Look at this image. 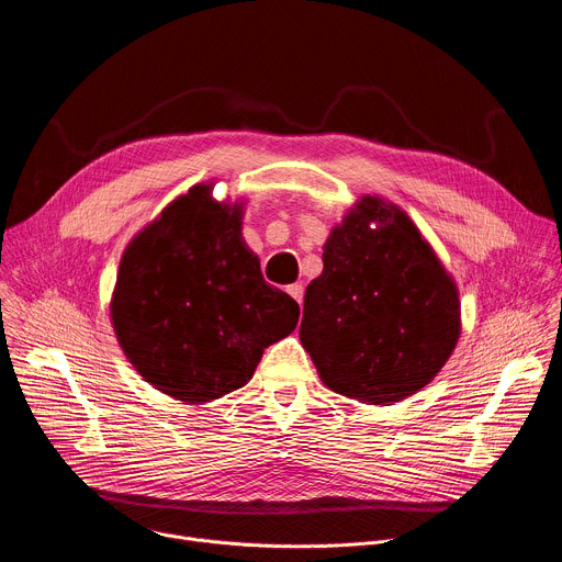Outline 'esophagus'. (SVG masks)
Here are the masks:
<instances>
[{
  "mask_svg": "<svg viewBox=\"0 0 562 562\" xmlns=\"http://www.w3.org/2000/svg\"><path fill=\"white\" fill-rule=\"evenodd\" d=\"M286 291H289V295H291L297 304H302V297H304V286H302V284H291Z\"/></svg>",
  "mask_w": 562,
  "mask_h": 562,
  "instance_id": "34e87169",
  "label": "esophagus"
}]
</instances>
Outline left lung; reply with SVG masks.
<instances>
[{"label": "left lung", "mask_w": 562, "mask_h": 562, "mask_svg": "<svg viewBox=\"0 0 562 562\" xmlns=\"http://www.w3.org/2000/svg\"><path fill=\"white\" fill-rule=\"evenodd\" d=\"M323 262L300 325L323 382L367 405L397 403L431 382L458 342L460 302L409 215L362 198L331 231Z\"/></svg>", "instance_id": "8db88e82"}]
</instances>
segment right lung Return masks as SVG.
I'll return each instance as SVG.
<instances>
[{
	"label": "right lung",
	"mask_w": 562,
	"mask_h": 562,
	"mask_svg": "<svg viewBox=\"0 0 562 562\" xmlns=\"http://www.w3.org/2000/svg\"><path fill=\"white\" fill-rule=\"evenodd\" d=\"M209 191L193 187L133 239L111 302L117 340L139 375L195 405L245 386L265 349L300 317L247 249L243 206L217 204Z\"/></svg>",
	"instance_id": "1"
}]
</instances>
